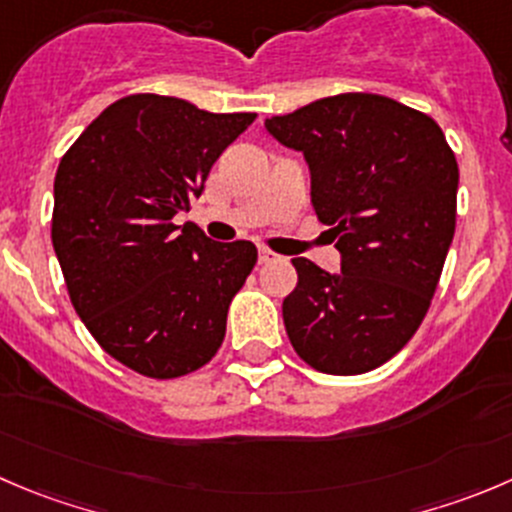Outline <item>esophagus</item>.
<instances>
[{
  "label": "esophagus",
  "mask_w": 512,
  "mask_h": 512,
  "mask_svg": "<svg viewBox=\"0 0 512 512\" xmlns=\"http://www.w3.org/2000/svg\"><path fill=\"white\" fill-rule=\"evenodd\" d=\"M275 260H280V255H277V252L267 250V247H260V262H262V265H270V262H275Z\"/></svg>",
  "instance_id": "1"
}]
</instances>
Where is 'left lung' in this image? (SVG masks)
I'll list each match as a JSON object with an SVG mask.
<instances>
[{
    "label": "left lung",
    "instance_id": "left-lung-1",
    "mask_svg": "<svg viewBox=\"0 0 512 512\" xmlns=\"http://www.w3.org/2000/svg\"><path fill=\"white\" fill-rule=\"evenodd\" d=\"M310 165L312 207L342 272L295 257L282 320L297 355L362 375L398 355L428 312L455 235L458 162L433 117L382 94L347 92L265 119Z\"/></svg>",
    "mask_w": 512,
    "mask_h": 512
}]
</instances>
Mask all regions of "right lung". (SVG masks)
Instances as JSON below:
<instances>
[{"label": "right lung", "mask_w": 512, "mask_h": 512, "mask_svg": "<svg viewBox=\"0 0 512 512\" xmlns=\"http://www.w3.org/2000/svg\"><path fill=\"white\" fill-rule=\"evenodd\" d=\"M255 117L130 94L59 162L52 245L69 300L99 347L140 375H190L225 340L227 310L257 247L212 242L192 222L172 220L190 210L217 157Z\"/></svg>", "instance_id": "obj_1"}]
</instances>
